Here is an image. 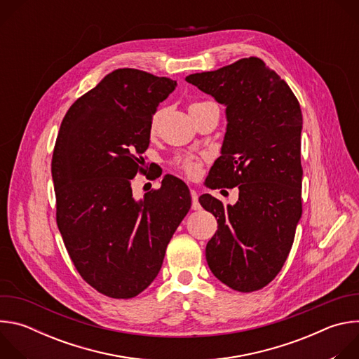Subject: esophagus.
<instances>
[{"instance_id":"esophagus-1","label":"esophagus","mask_w":359,"mask_h":359,"mask_svg":"<svg viewBox=\"0 0 359 359\" xmlns=\"http://www.w3.org/2000/svg\"><path fill=\"white\" fill-rule=\"evenodd\" d=\"M190 194H191V209L193 210H198L200 209V203H198V194L196 190H190Z\"/></svg>"}]
</instances>
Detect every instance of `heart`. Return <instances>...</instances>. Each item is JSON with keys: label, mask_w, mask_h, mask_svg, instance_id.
<instances>
[{"label": "heart", "mask_w": 359, "mask_h": 359, "mask_svg": "<svg viewBox=\"0 0 359 359\" xmlns=\"http://www.w3.org/2000/svg\"><path fill=\"white\" fill-rule=\"evenodd\" d=\"M193 105H198V104H191L190 107ZM161 116H162V112L158 111L155 115H153L151 118V122H150V132L153 133L156 130L158 125H159V121H161ZM176 166L184 173L187 175L189 177L194 179L198 176L200 173V169H201V159L196 155H184V156H180L176 159Z\"/></svg>", "instance_id": "heart-1"}]
</instances>
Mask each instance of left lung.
<instances>
[{"label": "left lung", "instance_id": "8db88e82", "mask_svg": "<svg viewBox=\"0 0 359 359\" xmlns=\"http://www.w3.org/2000/svg\"><path fill=\"white\" fill-rule=\"evenodd\" d=\"M186 81L226 107L222 156L206 184L238 186L233 206L210 194L198 197L219 224L206 245L208 264L230 288L257 291L283 269L302 213L299 104L285 81L255 57Z\"/></svg>", "mask_w": 359, "mask_h": 359}]
</instances>
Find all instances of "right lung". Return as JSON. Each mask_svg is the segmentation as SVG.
<instances>
[{
  "instance_id": "obj_1",
  "label": "right lung",
  "mask_w": 359,
  "mask_h": 359,
  "mask_svg": "<svg viewBox=\"0 0 359 359\" xmlns=\"http://www.w3.org/2000/svg\"><path fill=\"white\" fill-rule=\"evenodd\" d=\"M176 81L122 68L68 109L54 147L57 224L81 277L111 298H133L161 271L191 197L166 175L135 200L130 182L147 149L150 122Z\"/></svg>"
}]
</instances>
